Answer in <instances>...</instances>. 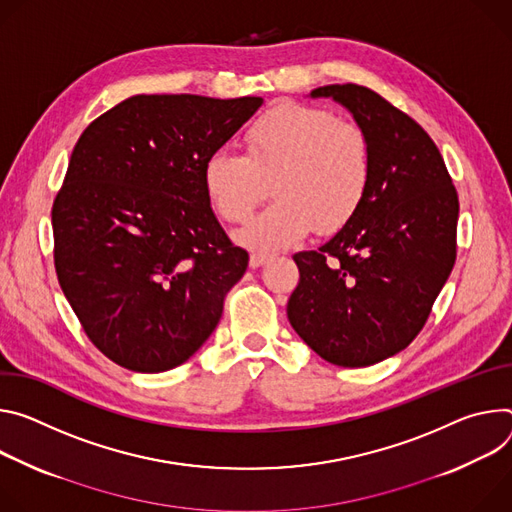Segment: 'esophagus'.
Wrapping results in <instances>:
<instances>
[{"mask_svg":"<svg viewBox=\"0 0 512 512\" xmlns=\"http://www.w3.org/2000/svg\"><path fill=\"white\" fill-rule=\"evenodd\" d=\"M268 260H270V254H266V252H252L250 254V266L252 268H258V266L266 264Z\"/></svg>","mask_w":512,"mask_h":512,"instance_id":"34e87169","label":"esophagus"}]
</instances>
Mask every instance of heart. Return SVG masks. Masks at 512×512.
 Segmentation results:
<instances>
[{
	"instance_id": "obj_1",
	"label": "heart",
	"mask_w": 512,
	"mask_h": 512,
	"mask_svg": "<svg viewBox=\"0 0 512 512\" xmlns=\"http://www.w3.org/2000/svg\"><path fill=\"white\" fill-rule=\"evenodd\" d=\"M246 152L209 154L203 185L213 209L246 223L270 185L276 199L240 240L272 252L299 242L311 227L331 234L362 205L372 177L366 132L327 109L282 103L268 109L244 136Z\"/></svg>"
}]
</instances>
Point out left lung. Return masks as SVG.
<instances>
[{
    "label": "left lung",
    "instance_id": "8db88e82",
    "mask_svg": "<svg viewBox=\"0 0 512 512\" xmlns=\"http://www.w3.org/2000/svg\"><path fill=\"white\" fill-rule=\"evenodd\" d=\"M311 97L352 113L370 140L372 177L342 230L293 256L301 278L287 315L323 360L372 366L413 342L456 264L458 191L429 134L376 91L346 83Z\"/></svg>",
    "mask_w": 512,
    "mask_h": 512
}]
</instances>
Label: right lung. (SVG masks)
I'll return each instance as SVG.
<instances>
[{
  "instance_id": "add662e5",
  "label": "right lung",
  "mask_w": 512,
  "mask_h": 512,
  "mask_svg": "<svg viewBox=\"0 0 512 512\" xmlns=\"http://www.w3.org/2000/svg\"><path fill=\"white\" fill-rule=\"evenodd\" d=\"M262 97L134 95L77 140L52 205L54 268L93 346L134 372L187 362L248 252L219 225L203 168Z\"/></svg>"
}]
</instances>
